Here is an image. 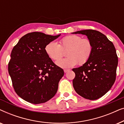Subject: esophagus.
<instances>
[{
    "label": "esophagus",
    "mask_w": 124,
    "mask_h": 124,
    "mask_svg": "<svg viewBox=\"0 0 124 124\" xmlns=\"http://www.w3.org/2000/svg\"><path fill=\"white\" fill-rule=\"evenodd\" d=\"M69 70V69H64V72H65V73H67V72H68Z\"/></svg>",
    "instance_id": "esophagus-1"
}]
</instances>
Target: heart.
I'll return each mask as SVG.
<instances>
[{
	"instance_id": "obj_1",
	"label": "heart",
	"mask_w": 124,
	"mask_h": 124,
	"mask_svg": "<svg viewBox=\"0 0 124 124\" xmlns=\"http://www.w3.org/2000/svg\"><path fill=\"white\" fill-rule=\"evenodd\" d=\"M46 53L52 60L62 58L64 51L67 50L68 57L61 59L56 64L62 68H69L78 64L83 65L89 60L93 50L92 42L88 38H82L78 35H70L62 38L60 43L50 42L45 47Z\"/></svg>"
}]
</instances>
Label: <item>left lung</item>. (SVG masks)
<instances>
[{
    "instance_id": "8db88e82",
    "label": "left lung",
    "mask_w": 124,
    "mask_h": 124,
    "mask_svg": "<svg viewBox=\"0 0 124 124\" xmlns=\"http://www.w3.org/2000/svg\"><path fill=\"white\" fill-rule=\"evenodd\" d=\"M92 42L93 50L86 63L72 70L75 73L73 85L76 93L85 99L96 100L111 89L116 76L118 57L112 42L95 30L77 31Z\"/></svg>"
}]
</instances>
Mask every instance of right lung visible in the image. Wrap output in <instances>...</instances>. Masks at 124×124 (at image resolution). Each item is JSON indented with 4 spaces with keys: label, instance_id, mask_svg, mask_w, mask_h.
Segmentation results:
<instances>
[{
    "label": "right lung",
    "instance_id": "1",
    "mask_svg": "<svg viewBox=\"0 0 124 124\" xmlns=\"http://www.w3.org/2000/svg\"><path fill=\"white\" fill-rule=\"evenodd\" d=\"M60 35L32 32L20 38L12 50L8 72L15 92L25 101L43 103L56 93L64 72L48 56L45 47Z\"/></svg>",
    "mask_w": 124,
    "mask_h": 124
}]
</instances>
